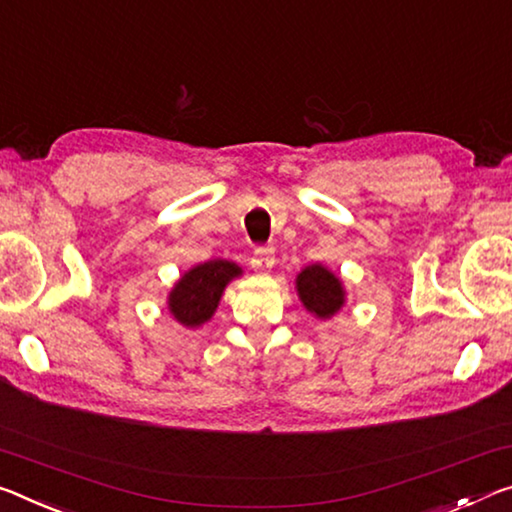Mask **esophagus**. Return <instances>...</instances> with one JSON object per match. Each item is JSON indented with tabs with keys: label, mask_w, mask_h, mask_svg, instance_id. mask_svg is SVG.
<instances>
[{
	"label": "esophagus",
	"mask_w": 512,
	"mask_h": 512,
	"mask_svg": "<svg viewBox=\"0 0 512 512\" xmlns=\"http://www.w3.org/2000/svg\"><path fill=\"white\" fill-rule=\"evenodd\" d=\"M273 264H275V248L273 246L255 248L253 259H250V266H253L255 271L266 273V271L273 269Z\"/></svg>",
	"instance_id": "obj_1"
}]
</instances>
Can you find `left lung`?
<instances>
[{"mask_svg": "<svg viewBox=\"0 0 512 512\" xmlns=\"http://www.w3.org/2000/svg\"><path fill=\"white\" fill-rule=\"evenodd\" d=\"M298 296L303 300L307 310L314 312L321 319L335 314L344 305V289L335 275L321 264H312L298 275L296 280Z\"/></svg>", "mask_w": 512, "mask_h": 512, "instance_id": "8db88e82", "label": "left lung"}]
</instances>
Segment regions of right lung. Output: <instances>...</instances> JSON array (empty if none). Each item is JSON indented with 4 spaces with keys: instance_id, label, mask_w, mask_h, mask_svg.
I'll use <instances>...</instances> for the list:
<instances>
[{
    "instance_id": "add662e5",
    "label": "right lung",
    "mask_w": 512,
    "mask_h": 512,
    "mask_svg": "<svg viewBox=\"0 0 512 512\" xmlns=\"http://www.w3.org/2000/svg\"><path fill=\"white\" fill-rule=\"evenodd\" d=\"M239 273V266L225 262V259H212V262L193 266L170 291V312L175 314V319L182 326H200V323L212 319L225 285Z\"/></svg>"
}]
</instances>
